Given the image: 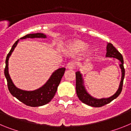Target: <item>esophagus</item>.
Listing matches in <instances>:
<instances>
[{"instance_id":"1","label":"esophagus","mask_w":131,"mask_h":131,"mask_svg":"<svg viewBox=\"0 0 131 131\" xmlns=\"http://www.w3.org/2000/svg\"><path fill=\"white\" fill-rule=\"evenodd\" d=\"M66 68L69 69H73L75 68V63L74 62H70L68 63L66 66Z\"/></svg>"}]
</instances>
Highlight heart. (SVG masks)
Instances as JSON below:
<instances>
[{
    "label": "heart",
    "instance_id": "obj_1",
    "mask_svg": "<svg viewBox=\"0 0 131 131\" xmlns=\"http://www.w3.org/2000/svg\"><path fill=\"white\" fill-rule=\"evenodd\" d=\"M88 44L80 39H74L68 41L64 47V50L70 54H79L84 50L85 54L91 56L93 54L94 48L92 47H87Z\"/></svg>",
    "mask_w": 131,
    "mask_h": 131
}]
</instances>
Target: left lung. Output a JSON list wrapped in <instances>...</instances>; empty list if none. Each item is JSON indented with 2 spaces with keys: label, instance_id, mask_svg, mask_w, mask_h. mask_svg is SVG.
Returning <instances> with one entry per match:
<instances>
[{
  "label": "left lung",
  "instance_id": "8db88e82",
  "mask_svg": "<svg viewBox=\"0 0 131 131\" xmlns=\"http://www.w3.org/2000/svg\"><path fill=\"white\" fill-rule=\"evenodd\" d=\"M106 55L107 58H116L119 61V67L121 69V79L120 81L119 86L113 95L109 98H103L100 99L94 98L90 94L88 93L85 86L84 85V80L82 75L80 71L76 72V92L79 99L83 103L88 106L92 107H102L104 105L109 104L119 95L122 91L123 84V79L125 77V69L123 66V58L121 53L113 47V45L111 43H107L106 47Z\"/></svg>",
  "mask_w": 131,
  "mask_h": 131
}]
</instances>
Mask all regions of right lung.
Instances as JSON below:
<instances>
[{
	"label": "right lung",
	"mask_w": 131,
	"mask_h": 131,
	"mask_svg": "<svg viewBox=\"0 0 131 131\" xmlns=\"http://www.w3.org/2000/svg\"><path fill=\"white\" fill-rule=\"evenodd\" d=\"M27 38H47V35L43 33H33V34H28L20 38V39H25ZM18 39L13 45L10 51L8 54L6 59V66L4 69V75L7 80V84L8 88L13 96L16 97L18 100L25 104V105L31 107H39V106H43L47 104L51 101L53 97L55 95L56 92L57 91L58 86L60 84L61 79L64 74L66 68H61L56 70L52 73L51 76L50 77L49 79L43 86L39 89H36L35 91H24L19 89L15 86V84L12 81L8 73V60L12 53L14 51V48L18 45L19 42Z\"/></svg>",
	"instance_id": "right-lung-1"
}]
</instances>
